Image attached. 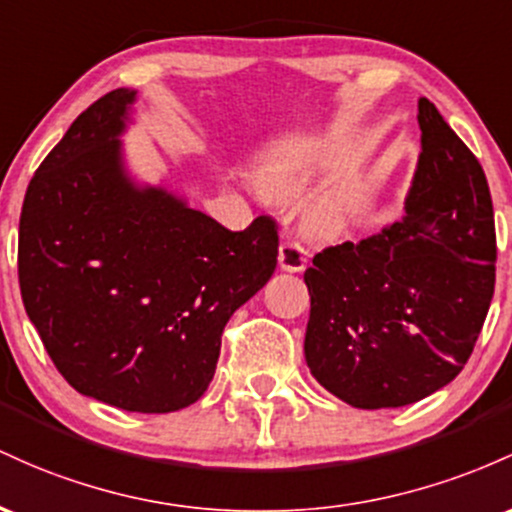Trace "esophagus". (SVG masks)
Returning a JSON list of instances; mask_svg holds the SVG:
<instances>
[{"label": "esophagus", "mask_w": 512, "mask_h": 512, "mask_svg": "<svg viewBox=\"0 0 512 512\" xmlns=\"http://www.w3.org/2000/svg\"><path fill=\"white\" fill-rule=\"evenodd\" d=\"M280 268L287 273H300L307 266V251L297 241H283L280 244Z\"/></svg>", "instance_id": "esophagus-1"}]
</instances>
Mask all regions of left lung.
Wrapping results in <instances>:
<instances>
[{"mask_svg": "<svg viewBox=\"0 0 512 512\" xmlns=\"http://www.w3.org/2000/svg\"><path fill=\"white\" fill-rule=\"evenodd\" d=\"M406 215L304 271V358L355 409H396L450 384L467 365L496 285V229L484 169L428 99Z\"/></svg>", "mask_w": 512, "mask_h": 512, "instance_id": "obj_1", "label": "left lung"}]
</instances>
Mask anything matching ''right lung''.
I'll use <instances>...</instances> for the list:
<instances>
[{"instance_id": "add662e5", "label": "right lung", "mask_w": 512, "mask_h": 512, "mask_svg": "<svg viewBox=\"0 0 512 512\" xmlns=\"http://www.w3.org/2000/svg\"><path fill=\"white\" fill-rule=\"evenodd\" d=\"M137 91L113 89L33 174L19 220V285L57 372L79 394L137 413L205 394L229 317L268 283L278 225L244 232L137 186L123 135Z\"/></svg>"}]
</instances>
